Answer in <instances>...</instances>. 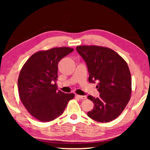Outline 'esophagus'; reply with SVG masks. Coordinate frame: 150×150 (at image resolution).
Masks as SVG:
<instances>
[{
    "mask_svg": "<svg viewBox=\"0 0 150 150\" xmlns=\"http://www.w3.org/2000/svg\"><path fill=\"white\" fill-rule=\"evenodd\" d=\"M76 97H78L79 98V99L81 100H85L86 99V96H80V95H76Z\"/></svg>",
    "mask_w": 150,
    "mask_h": 150,
    "instance_id": "1",
    "label": "esophagus"
}]
</instances>
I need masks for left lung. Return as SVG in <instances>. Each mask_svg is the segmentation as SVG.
I'll return each mask as SVG.
<instances>
[{
  "instance_id": "1",
  "label": "left lung",
  "mask_w": 150,
  "mask_h": 150,
  "mask_svg": "<svg viewBox=\"0 0 150 150\" xmlns=\"http://www.w3.org/2000/svg\"><path fill=\"white\" fill-rule=\"evenodd\" d=\"M76 51L85 61L90 83L98 82L99 98L88 96L94 107L87 115L98 122H108L122 113L128 103L132 80L128 64L114 50L97 46H79Z\"/></svg>"
}]
</instances>
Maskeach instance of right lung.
Here are the masks:
<instances>
[{"mask_svg":"<svg viewBox=\"0 0 150 150\" xmlns=\"http://www.w3.org/2000/svg\"><path fill=\"white\" fill-rule=\"evenodd\" d=\"M74 51L61 47L35 53L26 61L18 81L20 98L26 110L42 122H50L64 111L74 93L57 90L58 63Z\"/></svg>","mask_w":150,"mask_h":150,"instance_id":"add662e5","label":"right lung"}]
</instances>
